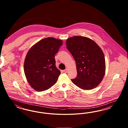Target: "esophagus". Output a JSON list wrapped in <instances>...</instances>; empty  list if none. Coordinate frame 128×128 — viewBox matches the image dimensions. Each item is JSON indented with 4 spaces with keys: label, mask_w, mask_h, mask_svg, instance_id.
I'll return each mask as SVG.
<instances>
[{
    "label": "esophagus",
    "mask_w": 128,
    "mask_h": 128,
    "mask_svg": "<svg viewBox=\"0 0 128 128\" xmlns=\"http://www.w3.org/2000/svg\"><path fill=\"white\" fill-rule=\"evenodd\" d=\"M68 70L67 68L64 70V72H65V73H67V72H68Z\"/></svg>",
    "instance_id": "obj_1"
}]
</instances>
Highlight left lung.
Masks as SVG:
<instances>
[{
  "instance_id": "8db88e82",
  "label": "left lung",
  "mask_w": 128,
  "mask_h": 128,
  "mask_svg": "<svg viewBox=\"0 0 128 128\" xmlns=\"http://www.w3.org/2000/svg\"><path fill=\"white\" fill-rule=\"evenodd\" d=\"M66 46L76 64L77 75L71 79L80 89L91 90L99 85L105 74L106 62L103 52L91 39L75 36L66 40Z\"/></svg>"
}]
</instances>
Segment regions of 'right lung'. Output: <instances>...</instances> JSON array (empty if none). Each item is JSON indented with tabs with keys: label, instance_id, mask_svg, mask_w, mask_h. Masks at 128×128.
Masks as SVG:
<instances>
[{
	"label": "right lung",
	"instance_id": "1",
	"mask_svg": "<svg viewBox=\"0 0 128 128\" xmlns=\"http://www.w3.org/2000/svg\"><path fill=\"white\" fill-rule=\"evenodd\" d=\"M62 40L48 37L39 41L28 52L24 72L30 86L36 91L46 90L56 82L60 72L56 66L55 55Z\"/></svg>",
	"mask_w": 128,
	"mask_h": 128
}]
</instances>
